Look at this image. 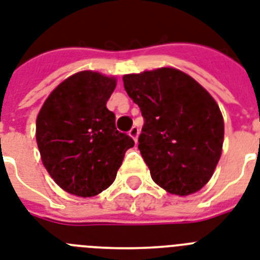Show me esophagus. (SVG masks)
I'll use <instances>...</instances> for the list:
<instances>
[{
  "mask_svg": "<svg viewBox=\"0 0 260 260\" xmlns=\"http://www.w3.org/2000/svg\"><path fill=\"white\" fill-rule=\"evenodd\" d=\"M139 134H140V132H139V128H137V126H132V128H131L129 136L134 139L135 143H137V137H139Z\"/></svg>",
  "mask_w": 260,
  "mask_h": 260,
  "instance_id": "obj_1",
  "label": "esophagus"
}]
</instances>
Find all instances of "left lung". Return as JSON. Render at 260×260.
Listing matches in <instances>:
<instances>
[{
	"label": "left lung",
	"mask_w": 260,
	"mask_h": 260,
	"mask_svg": "<svg viewBox=\"0 0 260 260\" xmlns=\"http://www.w3.org/2000/svg\"><path fill=\"white\" fill-rule=\"evenodd\" d=\"M123 81L144 117L139 149L153 181L179 196L203 188L218 166L224 137L216 101L174 68L125 75Z\"/></svg>",
	"instance_id": "1"
}]
</instances>
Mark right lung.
<instances>
[{
	"mask_svg": "<svg viewBox=\"0 0 260 260\" xmlns=\"http://www.w3.org/2000/svg\"><path fill=\"white\" fill-rule=\"evenodd\" d=\"M116 80L84 71L62 81L46 99L36 121L44 167L72 195L89 198L115 181L124 155L135 145L116 129L107 101Z\"/></svg>",
	"mask_w": 260,
	"mask_h": 260,
	"instance_id": "add662e5",
	"label": "right lung"
}]
</instances>
